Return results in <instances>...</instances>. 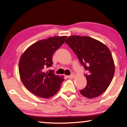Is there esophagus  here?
Masks as SVG:
<instances>
[{"label": "esophagus", "instance_id": "obj_1", "mask_svg": "<svg viewBox=\"0 0 127 127\" xmlns=\"http://www.w3.org/2000/svg\"><path fill=\"white\" fill-rule=\"evenodd\" d=\"M67 77L68 78H73L74 77V75L73 74H71V75H69V76H67Z\"/></svg>", "mask_w": 127, "mask_h": 127}]
</instances>
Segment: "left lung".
Wrapping results in <instances>:
<instances>
[{"label":"left lung","instance_id":"1","mask_svg":"<svg viewBox=\"0 0 127 127\" xmlns=\"http://www.w3.org/2000/svg\"><path fill=\"white\" fill-rule=\"evenodd\" d=\"M77 55L85 68L87 84L80 90L82 95L93 98L106 91L115 73L111 53L102 42L88 36L72 35L65 42Z\"/></svg>","mask_w":127,"mask_h":127}]
</instances>
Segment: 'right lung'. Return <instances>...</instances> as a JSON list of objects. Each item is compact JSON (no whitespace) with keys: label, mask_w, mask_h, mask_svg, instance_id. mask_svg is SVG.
<instances>
[{"label":"right lung","mask_w":127,"mask_h":127,"mask_svg":"<svg viewBox=\"0 0 127 127\" xmlns=\"http://www.w3.org/2000/svg\"><path fill=\"white\" fill-rule=\"evenodd\" d=\"M67 36L53 37L39 41L30 46L20 58V78L32 94L49 98L57 93L64 81L63 76H56L53 70V55L64 43Z\"/></svg>","instance_id":"right-lung-1"}]
</instances>
